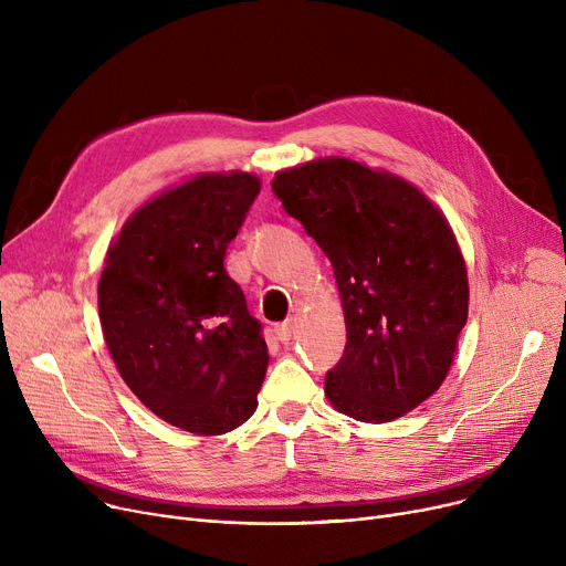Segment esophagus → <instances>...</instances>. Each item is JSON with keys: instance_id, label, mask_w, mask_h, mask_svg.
Masks as SVG:
<instances>
[{"instance_id": "34e87169", "label": "esophagus", "mask_w": 566, "mask_h": 566, "mask_svg": "<svg viewBox=\"0 0 566 566\" xmlns=\"http://www.w3.org/2000/svg\"><path fill=\"white\" fill-rule=\"evenodd\" d=\"M275 335H277V339H280L282 344H286V342L293 337V318H286L284 323H280L277 328H275Z\"/></svg>"}]
</instances>
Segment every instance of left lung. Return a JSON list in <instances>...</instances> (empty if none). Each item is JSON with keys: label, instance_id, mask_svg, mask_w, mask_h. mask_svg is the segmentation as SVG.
I'll use <instances>...</instances> for the list:
<instances>
[{"label": "left lung", "instance_id": "8db88e82", "mask_svg": "<svg viewBox=\"0 0 566 566\" xmlns=\"http://www.w3.org/2000/svg\"><path fill=\"white\" fill-rule=\"evenodd\" d=\"M273 192L331 259L346 348L325 397L360 422H390L448 376L468 318V273L450 222L422 190L348 158L282 169Z\"/></svg>", "mask_w": 566, "mask_h": 566}]
</instances>
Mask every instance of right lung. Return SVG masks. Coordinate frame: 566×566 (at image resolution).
I'll list each match as a JSON object with an SVG mask.
<instances>
[{"label": "right lung", "mask_w": 566, "mask_h": 566, "mask_svg": "<svg viewBox=\"0 0 566 566\" xmlns=\"http://www.w3.org/2000/svg\"><path fill=\"white\" fill-rule=\"evenodd\" d=\"M261 181L197 174L139 206L105 256L98 316L112 360L160 420L218 436L252 418L268 369L261 323L224 271Z\"/></svg>", "instance_id": "1"}]
</instances>
